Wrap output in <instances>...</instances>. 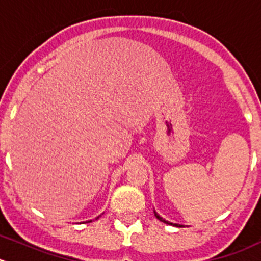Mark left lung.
Segmentation results:
<instances>
[{
  "label": "left lung",
  "instance_id": "1",
  "mask_svg": "<svg viewBox=\"0 0 261 261\" xmlns=\"http://www.w3.org/2000/svg\"><path fill=\"white\" fill-rule=\"evenodd\" d=\"M154 216H155V218H157V219H158V220H161V221H162V223H166V224H170V225H174V226H179V228H180V226H182V225H180V224H172V223H170V221L165 220V219H162V218H161V216H160V215H158V214H157V213H155V211H154Z\"/></svg>",
  "mask_w": 261,
  "mask_h": 261
}]
</instances>
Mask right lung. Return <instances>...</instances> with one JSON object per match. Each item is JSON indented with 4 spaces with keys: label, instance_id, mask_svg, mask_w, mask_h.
<instances>
[{
    "label": "right lung",
    "instance_id": "right-lung-1",
    "mask_svg": "<svg viewBox=\"0 0 261 261\" xmlns=\"http://www.w3.org/2000/svg\"><path fill=\"white\" fill-rule=\"evenodd\" d=\"M99 216H100V215H99ZM99 216H97V218H96V219H99ZM91 221H92V220H87V221H86V223H91Z\"/></svg>",
    "mask_w": 261,
    "mask_h": 261
}]
</instances>
